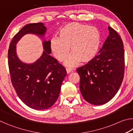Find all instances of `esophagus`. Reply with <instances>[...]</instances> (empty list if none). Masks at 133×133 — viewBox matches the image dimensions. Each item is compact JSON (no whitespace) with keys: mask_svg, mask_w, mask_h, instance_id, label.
<instances>
[{"mask_svg":"<svg viewBox=\"0 0 133 133\" xmlns=\"http://www.w3.org/2000/svg\"><path fill=\"white\" fill-rule=\"evenodd\" d=\"M66 70L67 74H69L72 71V69H71V68H66Z\"/></svg>","mask_w":133,"mask_h":133,"instance_id":"esophagus-1","label":"esophagus"}]
</instances>
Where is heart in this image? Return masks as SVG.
<instances>
[{
  "mask_svg": "<svg viewBox=\"0 0 133 133\" xmlns=\"http://www.w3.org/2000/svg\"><path fill=\"white\" fill-rule=\"evenodd\" d=\"M59 38L53 37L50 41V49L58 61L63 62L69 55L65 64L72 67L81 62L91 61L98 52L101 35L96 27L77 22L64 25L58 32Z\"/></svg>",
  "mask_w": 133,
  "mask_h": 133,
  "instance_id": "heart-1",
  "label": "heart"
}]
</instances>
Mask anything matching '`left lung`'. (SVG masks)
<instances>
[{
	"label": "left lung",
	"instance_id": "1",
	"mask_svg": "<svg viewBox=\"0 0 133 133\" xmlns=\"http://www.w3.org/2000/svg\"><path fill=\"white\" fill-rule=\"evenodd\" d=\"M109 35L91 61L77 69L80 90L86 102L102 105L117 93L124 74V50L122 39L109 26Z\"/></svg>",
	"mask_w": 133,
	"mask_h": 133
}]
</instances>
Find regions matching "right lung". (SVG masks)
Masks as SVG:
<instances>
[{"label":"right lung","instance_id":"right-lung-1","mask_svg":"<svg viewBox=\"0 0 133 133\" xmlns=\"http://www.w3.org/2000/svg\"><path fill=\"white\" fill-rule=\"evenodd\" d=\"M46 32L43 23L26 24L13 37L8 50V65L13 86L22 102L36 110L48 109L56 103L66 70L50 55V40H43L44 51L39 59L31 64L19 59L16 44L25 35L31 33L44 37Z\"/></svg>","mask_w":133,"mask_h":133}]
</instances>
